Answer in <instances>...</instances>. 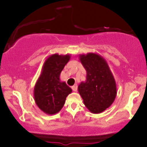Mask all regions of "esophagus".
Returning a JSON list of instances; mask_svg holds the SVG:
<instances>
[{
  "instance_id": "34e87169",
  "label": "esophagus",
  "mask_w": 147,
  "mask_h": 147,
  "mask_svg": "<svg viewBox=\"0 0 147 147\" xmlns=\"http://www.w3.org/2000/svg\"><path fill=\"white\" fill-rule=\"evenodd\" d=\"M72 89L74 92H76L77 90H78V85H77V84H74V85L72 87Z\"/></svg>"
}]
</instances>
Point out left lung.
<instances>
[{
  "instance_id": "1",
  "label": "left lung",
  "mask_w": 147,
  "mask_h": 147,
  "mask_svg": "<svg viewBox=\"0 0 147 147\" xmlns=\"http://www.w3.org/2000/svg\"><path fill=\"white\" fill-rule=\"evenodd\" d=\"M85 69L86 80L78 86V92L90 112L99 114L112 105L117 96L113 74L105 59L97 53L79 55Z\"/></svg>"
}]
</instances>
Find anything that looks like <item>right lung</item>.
Returning <instances> with one entry per match:
<instances>
[{"label":"right lung","mask_w":147,"mask_h":147,"mask_svg":"<svg viewBox=\"0 0 147 147\" xmlns=\"http://www.w3.org/2000/svg\"><path fill=\"white\" fill-rule=\"evenodd\" d=\"M69 59L70 55L53 54L46 59L42 65L33 94L37 106L47 115L60 112L66 97L72 92V89L60 79V73Z\"/></svg>","instance_id":"add662e5"}]
</instances>
